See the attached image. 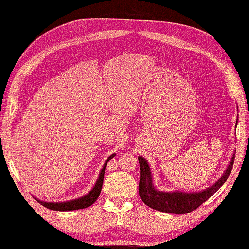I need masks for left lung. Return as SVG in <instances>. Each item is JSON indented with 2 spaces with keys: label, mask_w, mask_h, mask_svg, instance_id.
Wrapping results in <instances>:
<instances>
[{
  "label": "left lung",
  "mask_w": 249,
  "mask_h": 249,
  "mask_svg": "<svg viewBox=\"0 0 249 249\" xmlns=\"http://www.w3.org/2000/svg\"><path fill=\"white\" fill-rule=\"evenodd\" d=\"M237 123V121H236ZM235 158V151L232 155L229 166L227 167L223 176L212 186L199 193H181V192H160L155 189L152 182V173L149 166V162L145 158L139 156L140 163V182H139V195L141 200L150 206V208L160 211V212L170 214H187L193 212L194 210L198 209L199 206L204 203L211 196H213L217 190L223 186L224 183L229 178L232 167H233Z\"/></svg>",
  "instance_id": "obj_1"
}]
</instances>
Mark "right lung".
<instances>
[{
	"label": "right lung",
	"mask_w": 249,
	"mask_h": 249,
	"mask_svg": "<svg viewBox=\"0 0 249 249\" xmlns=\"http://www.w3.org/2000/svg\"><path fill=\"white\" fill-rule=\"evenodd\" d=\"M114 155L115 154H112L108 157V160H106L103 169L100 170L99 177L97 178L96 184H95V186L92 188L91 192L87 194L86 196H83V197L76 199V200L67 201V202H56V203L55 202H45V201H40V200L35 198L36 201L38 203H40L41 205H44L45 208L49 209V210H53V211H73V210H80V209L89 208V206L92 205L99 197L100 190H102V187H103L106 166H107V162L111 160V158L114 157Z\"/></svg>",
	"instance_id": "right-lung-1"
}]
</instances>
